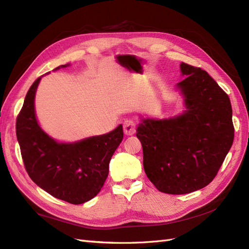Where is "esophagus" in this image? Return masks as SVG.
<instances>
[{
	"label": "esophagus",
	"instance_id": "1",
	"mask_svg": "<svg viewBox=\"0 0 249 249\" xmlns=\"http://www.w3.org/2000/svg\"><path fill=\"white\" fill-rule=\"evenodd\" d=\"M136 130V124H135L133 120H125L124 123V132L125 135H133Z\"/></svg>",
	"mask_w": 249,
	"mask_h": 249
}]
</instances>
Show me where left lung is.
<instances>
[{
    "label": "left lung",
    "mask_w": 249,
    "mask_h": 249,
    "mask_svg": "<svg viewBox=\"0 0 249 249\" xmlns=\"http://www.w3.org/2000/svg\"><path fill=\"white\" fill-rule=\"evenodd\" d=\"M180 71L187 76L178 84L185 96V113L143 119L136 134L148 179L168 194L190 193L212 182L235 135L229 95L200 67L182 63Z\"/></svg>",
    "instance_id": "obj_1"
}]
</instances>
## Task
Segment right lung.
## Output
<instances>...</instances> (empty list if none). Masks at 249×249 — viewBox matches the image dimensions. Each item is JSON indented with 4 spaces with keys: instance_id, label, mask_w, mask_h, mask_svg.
Returning a JSON list of instances; mask_svg holds the SVG:
<instances>
[{
    "instance_id": "right-lung-1",
    "label": "right lung",
    "mask_w": 249,
    "mask_h": 249,
    "mask_svg": "<svg viewBox=\"0 0 249 249\" xmlns=\"http://www.w3.org/2000/svg\"><path fill=\"white\" fill-rule=\"evenodd\" d=\"M40 79L30 87L17 118L22 161L29 177L41 189L80 205L93 198L104 186L111 158L124 138L123 125L76 143L56 142L40 129L35 117L34 97Z\"/></svg>"
}]
</instances>
